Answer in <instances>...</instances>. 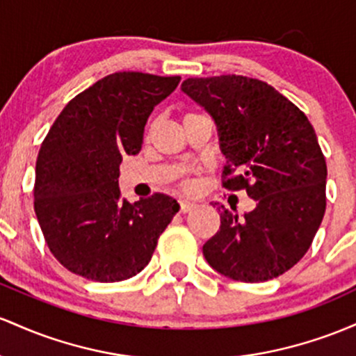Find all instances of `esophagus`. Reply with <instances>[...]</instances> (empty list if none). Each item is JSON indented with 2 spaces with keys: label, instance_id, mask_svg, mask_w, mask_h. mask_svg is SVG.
Masks as SVG:
<instances>
[{
  "label": "esophagus",
  "instance_id": "obj_1",
  "mask_svg": "<svg viewBox=\"0 0 356 356\" xmlns=\"http://www.w3.org/2000/svg\"><path fill=\"white\" fill-rule=\"evenodd\" d=\"M195 207H197V203L190 202V200H181V202H179V211H181V213H188V211L193 210Z\"/></svg>",
  "mask_w": 356,
  "mask_h": 356
}]
</instances>
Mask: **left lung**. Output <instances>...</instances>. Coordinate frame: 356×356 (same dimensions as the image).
Here are the masks:
<instances>
[{
	"label": "left lung",
	"mask_w": 356,
	"mask_h": 356,
	"mask_svg": "<svg viewBox=\"0 0 356 356\" xmlns=\"http://www.w3.org/2000/svg\"><path fill=\"white\" fill-rule=\"evenodd\" d=\"M181 90L217 126L223 186L245 188L255 209L220 210L207 262L234 281L284 274L307 252L326 209V163L305 113L269 83L242 75L186 79Z\"/></svg>",
	"instance_id": "obj_1"
}]
</instances>
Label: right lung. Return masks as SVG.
<instances>
[{
    "instance_id": "obj_1",
    "label": "right lung",
    "mask_w": 356,
    "mask_h": 356,
    "mask_svg": "<svg viewBox=\"0 0 356 356\" xmlns=\"http://www.w3.org/2000/svg\"><path fill=\"white\" fill-rule=\"evenodd\" d=\"M181 77L115 72L75 95L43 139L35 168V213L47 245L70 273L124 281L151 261L179 210L154 193L131 203L119 190L122 156L141 151L147 118Z\"/></svg>"
}]
</instances>
